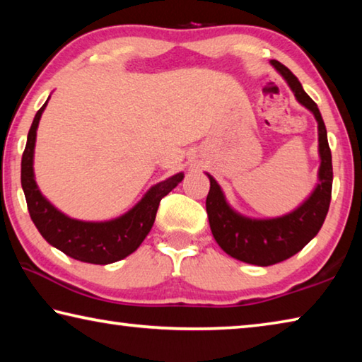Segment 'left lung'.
I'll list each match as a JSON object with an SVG mask.
<instances>
[{
	"instance_id": "left-lung-1",
	"label": "left lung",
	"mask_w": 362,
	"mask_h": 362,
	"mask_svg": "<svg viewBox=\"0 0 362 362\" xmlns=\"http://www.w3.org/2000/svg\"><path fill=\"white\" fill-rule=\"evenodd\" d=\"M293 95L315 115L317 121V142H320V170L317 185L297 209L274 218H250L241 216L226 203L225 194L211 174V189L206 198V211L214 238L220 247L233 259L250 263V265L268 267L287 260L300 252L317 235L327 216L330 194H332V155H330L327 131L316 103L305 93L302 84L293 73L272 60Z\"/></svg>"
}]
</instances>
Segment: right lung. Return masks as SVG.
I'll use <instances>...</instances> for the list:
<instances>
[{
    "instance_id": "obj_1",
    "label": "right lung",
    "mask_w": 362,
    "mask_h": 362,
    "mask_svg": "<svg viewBox=\"0 0 362 362\" xmlns=\"http://www.w3.org/2000/svg\"><path fill=\"white\" fill-rule=\"evenodd\" d=\"M47 100L35 115L22 155L21 180L30 217L41 236L71 259L94 265H108L124 259L137 250L148 235L155 223L159 201L183 180V173L153 185L144 198L121 217L107 222H84L65 216L41 194L33 173L36 129Z\"/></svg>"
}]
</instances>
